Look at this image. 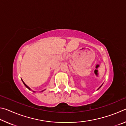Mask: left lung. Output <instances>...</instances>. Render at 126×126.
<instances>
[{
    "label": "left lung",
    "mask_w": 126,
    "mask_h": 126,
    "mask_svg": "<svg viewBox=\"0 0 126 126\" xmlns=\"http://www.w3.org/2000/svg\"><path fill=\"white\" fill-rule=\"evenodd\" d=\"M103 84H102V85H101V86H100V87H99V88H98V89H97V90H98V89H99V88H101V87H102V85H103Z\"/></svg>",
    "instance_id": "1"
}]
</instances>
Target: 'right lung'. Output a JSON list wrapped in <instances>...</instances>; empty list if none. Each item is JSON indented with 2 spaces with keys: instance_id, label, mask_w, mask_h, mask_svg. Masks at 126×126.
Segmentation results:
<instances>
[{
  "instance_id": "obj_1",
  "label": "right lung",
  "mask_w": 126,
  "mask_h": 126,
  "mask_svg": "<svg viewBox=\"0 0 126 126\" xmlns=\"http://www.w3.org/2000/svg\"><path fill=\"white\" fill-rule=\"evenodd\" d=\"M22 82H23V84H24V86H25V87H27V88L28 89H29V90H32V89H31V88H29V87L28 86H27V85L26 84H25V83L24 82V81H23V80L22 79ZM44 90H45V89H44ZM44 90H43V91H42V92H43V91H44ZM32 91L33 92H35V91Z\"/></svg>"
}]
</instances>
